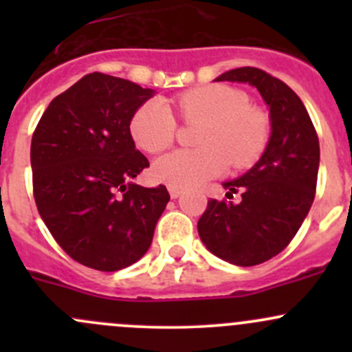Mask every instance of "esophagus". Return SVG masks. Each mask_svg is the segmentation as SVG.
Returning <instances> with one entry per match:
<instances>
[{
	"label": "esophagus",
	"instance_id": "1",
	"mask_svg": "<svg viewBox=\"0 0 352 352\" xmlns=\"http://www.w3.org/2000/svg\"><path fill=\"white\" fill-rule=\"evenodd\" d=\"M168 192H170V197L177 199V197H180V194H182V189H180V187H175V186H168Z\"/></svg>",
	"mask_w": 352,
	"mask_h": 352
}]
</instances>
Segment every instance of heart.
<instances>
[{"label":"heart","instance_id":"b5f03b06","mask_svg":"<svg viewBox=\"0 0 352 352\" xmlns=\"http://www.w3.org/2000/svg\"><path fill=\"white\" fill-rule=\"evenodd\" d=\"M184 120H206L197 150H175L155 162L153 175L168 186L189 189L235 168L254 165L271 138V120L262 109L248 105L242 90L212 83L190 88L175 98ZM131 134L141 150L160 153L172 146L179 124L172 109L160 98L144 102L134 112Z\"/></svg>","mask_w":352,"mask_h":352}]
</instances>
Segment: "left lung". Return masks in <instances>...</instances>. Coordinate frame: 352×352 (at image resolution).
<instances>
[{"label":"left lung","instance_id":"left-lung-1","mask_svg":"<svg viewBox=\"0 0 352 352\" xmlns=\"http://www.w3.org/2000/svg\"><path fill=\"white\" fill-rule=\"evenodd\" d=\"M216 81H239L258 90L269 107L271 138L257 163L223 184L239 204L209 199L197 223L202 243L230 264L257 265L289 245L307 218L317 189L320 146L314 122L296 94L257 67H236Z\"/></svg>","mask_w":352,"mask_h":352}]
</instances>
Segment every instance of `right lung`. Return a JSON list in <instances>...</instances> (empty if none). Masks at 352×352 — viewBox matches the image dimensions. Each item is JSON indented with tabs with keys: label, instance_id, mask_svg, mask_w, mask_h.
Returning <instances> with one entry per match:
<instances>
[{
	"label": "right lung",
	"instance_id": "right-lung-1",
	"mask_svg": "<svg viewBox=\"0 0 352 352\" xmlns=\"http://www.w3.org/2000/svg\"><path fill=\"white\" fill-rule=\"evenodd\" d=\"M124 78L90 73L54 98L32 136L38 214L80 264L113 272L140 261L170 194L131 180L150 166L131 136L134 112L153 97Z\"/></svg>",
	"mask_w": 352,
	"mask_h": 352
}]
</instances>
